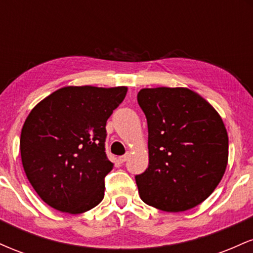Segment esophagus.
I'll use <instances>...</instances> for the list:
<instances>
[{
  "label": "esophagus",
  "mask_w": 253,
  "mask_h": 253,
  "mask_svg": "<svg viewBox=\"0 0 253 253\" xmlns=\"http://www.w3.org/2000/svg\"><path fill=\"white\" fill-rule=\"evenodd\" d=\"M128 157H129L128 153H126V155L119 157V161H120V163H125V162H126L127 159H128Z\"/></svg>",
  "instance_id": "34e87169"
}]
</instances>
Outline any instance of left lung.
Masks as SVG:
<instances>
[{
    "label": "left lung",
    "mask_w": 253,
    "mask_h": 253,
    "mask_svg": "<svg viewBox=\"0 0 253 253\" xmlns=\"http://www.w3.org/2000/svg\"><path fill=\"white\" fill-rule=\"evenodd\" d=\"M149 128V168L135 176L140 199L165 211L205 201L221 181L228 135L219 113L188 88L138 92Z\"/></svg>",
    "instance_id": "left-lung-1"
}]
</instances>
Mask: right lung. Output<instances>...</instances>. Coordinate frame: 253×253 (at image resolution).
<instances>
[{
	"label": "right lung",
	"instance_id": "1",
	"mask_svg": "<svg viewBox=\"0 0 253 253\" xmlns=\"http://www.w3.org/2000/svg\"><path fill=\"white\" fill-rule=\"evenodd\" d=\"M126 86H64L31 110L20 136L28 181L54 210L81 214L103 200L106 124L124 101Z\"/></svg>",
	"mask_w": 253,
	"mask_h": 253
}]
</instances>
